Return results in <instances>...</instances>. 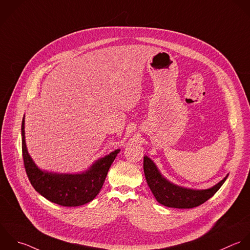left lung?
<instances>
[{
	"instance_id": "left-lung-1",
	"label": "left lung",
	"mask_w": 250,
	"mask_h": 250,
	"mask_svg": "<svg viewBox=\"0 0 250 250\" xmlns=\"http://www.w3.org/2000/svg\"><path fill=\"white\" fill-rule=\"evenodd\" d=\"M144 173L148 186L156 200L163 206L173 208H193L209 200L223 185L228 175L218 184L207 190H193L179 187L167 180L159 171L154 162L144 157Z\"/></svg>"
}]
</instances>
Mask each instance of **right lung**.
<instances>
[{"instance_id": "obj_1", "label": "right lung", "mask_w": 250, "mask_h": 250, "mask_svg": "<svg viewBox=\"0 0 250 250\" xmlns=\"http://www.w3.org/2000/svg\"><path fill=\"white\" fill-rule=\"evenodd\" d=\"M24 118L21 125L24 167L34 189L51 203L62 207H80L91 202L100 192L108 170L120 149L96 161L81 174H57L41 170L28 154Z\"/></svg>"}]
</instances>
